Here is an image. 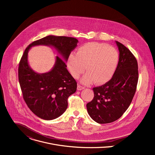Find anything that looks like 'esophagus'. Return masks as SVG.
Instances as JSON below:
<instances>
[{
    "instance_id": "esophagus-1",
    "label": "esophagus",
    "mask_w": 155,
    "mask_h": 155,
    "mask_svg": "<svg viewBox=\"0 0 155 155\" xmlns=\"http://www.w3.org/2000/svg\"><path fill=\"white\" fill-rule=\"evenodd\" d=\"M84 88V87L83 86H80V85H78V86H77V90H78V91H81V90H83Z\"/></svg>"
}]
</instances>
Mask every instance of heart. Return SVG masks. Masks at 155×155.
<instances>
[{"label": "heart", "instance_id": "heart-1", "mask_svg": "<svg viewBox=\"0 0 155 155\" xmlns=\"http://www.w3.org/2000/svg\"><path fill=\"white\" fill-rule=\"evenodd\" d=\"M119 54L114 47L102 43H87L79 47L77 54L71 53L68 58V67L74 78L85 70L87 72L80 81L90 84L95 81L101 84L109 81L118 64Z\"/></svg>", "mask_w": 155, "mask_h": 155}]
</instances>
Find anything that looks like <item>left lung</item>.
<instances>
[{
    "label": "left lung",
    "instance_id": "1",
    "mask_svg": "<svg viewBox=\"0 0 155 155\" xmlns=\"http://www.w3.org/2000/svg\"><path fill=\"white\" fill-rule=\"evenodd\" d=\"M115 43L119 50L117 68L108 82L93 88L94 97L86 104L88 114L99 124L114 122L123 115L134 97L138 82L136 58L123 44Z\"/></svg>",
    "mask_w": 155,
    "mask_h": 155
}]
</instances>
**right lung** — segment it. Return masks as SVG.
Here are the masks:
<instances>
[{"mask_svg":"<svg viewBox=\"0 0 155 155\" xmlns=\"http://www.w3.org/2000/svg\"><path fill=\"white\" fill-rule=\"evenodd\" d=\"M78 42L73 37L48 35L30 44L21 59L18 78L23 98L31 111L41 119L52 120L62 115L68 108V97L77 90V82L65 62ZM38 45L54 48L60 56L56 57L52 69L43 74L35 72L28 62V51Z\"/></svg>","mask_w":155,"mask_h":155,"instance_id":"right-lung-1","label":"right lung"}]
</instances>
